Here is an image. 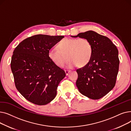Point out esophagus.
Instances as JSON below:
<instances>
[{
	"mask_svg": "<svg viewBox=\"0 0 131 131\" xmlns=\"http://www.w3.org/2000/svg\"><path fill=\"white\" fill-rule=\"evenodd\" d=\"M70 72H71L70 71H68V70H65V74H66V75H68V74L70 73Z\"/></svg>",
	"mask_w": 131,
	"mask_h": 131,
	"instance_id": "obj_1",
	"label": "esophagus"
}]
</instances>
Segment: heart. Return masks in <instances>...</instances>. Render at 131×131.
I'll list each match as a JSON object with an SVG mask.
<instances>
[{"instance_id": "b5f03b06", "label": "heart", "mask_w": 131, "mask_h": 131, "mask_svg": "<svg viewBox=\"0 0 131 131\" xmlns=\"http://www.w3.org/2000/svg\"><path fill=\"white\" fill-rule=\"evenodd\" d=\"M57 49L48 51V57L52 63L62 68L70 60L67 67L72 68L77 65L79 67L86 65L92 54V46L90 41L85 38L64 39L57 45Z\"/></svg>"}]
</instances>
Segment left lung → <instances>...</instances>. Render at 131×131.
I'll return each mask as SVG.
<instances>
[{
    "mask_svg": "<svg viewBox=\"0 0 131 131\" xmlns=\"http://www.w3.org/2000/svg\"><path fill=\"white\" fill-rule=\"evenodd\" d=\"M71 37L85 38L92 46L88 64L77 70L76 85L81 94L91 99H99L115 85L119 64L117 48L108 38L93 31Z\"/></svg>",
    "mask_w": 131,
    "mask_h": 131,
    "instance_id": "1",
    "label": "left lung"
}]
</instances>
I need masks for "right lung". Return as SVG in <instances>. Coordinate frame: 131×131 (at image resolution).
Masks as SVG:
<instances>
[{
  "mask_svg": "<svg viewBox=\"0 0 131 131\" xmlns=\"http://www.w3.org/2000/svg\"><path fill=\"white\" fill-rule=\"evenodd\" d=\"M64 37L37 34L22 41L13 51L10 67L16 88L34 104L50 102L66 76L48 57L49 50Z\"/></svg>",
  "mask_w": 131,
  "mask_h": 131,
  "instance_id": "right-lung-1",
  "label": "right lung"
}]
</instances>
